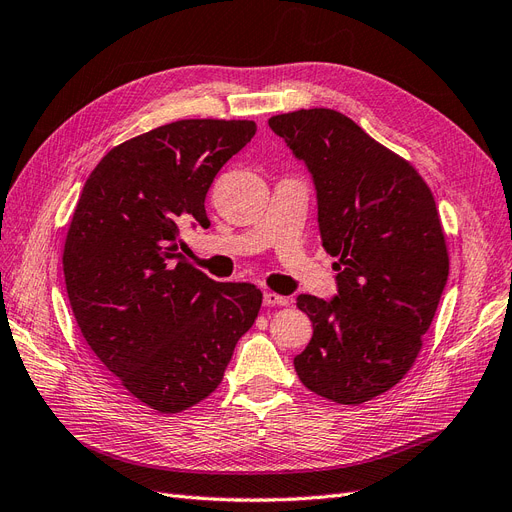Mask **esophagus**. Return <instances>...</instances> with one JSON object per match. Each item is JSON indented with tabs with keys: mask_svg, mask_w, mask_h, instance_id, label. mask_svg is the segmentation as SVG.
Instances as JSON below:
<instances>
[{
	"mask_svg": "<svg viewBox=\"0 0 512 512\" xmlns=\"http://www.w3.org/2000/svg\"><path fill=\"white\" fill-rule=\"evenodd\" d=\"M262 303H265L267 307H273V305H288V297H282V294L265 290V294H262Z\"/></svg>",
	"mask_w": 512,
	"mask_h": 512,
	"instance_id": "34e87169",
	"label": "esophagus"
}]
</instances>
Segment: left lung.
<instances>
[{
    "label": "left lung",
    "instance_id": "left-lung-1",
    "mask_svg": "<svg viewBox=\"0 0 512 512\" xmlns=\"http://www.w3.org/2000/svg\"><path fill=\"white\" fill-rule=\"evenodd\" d=\"M269 126L312 173L322 247L339 258L333 301L297 299L314 335L294 369L316 395L359 406L408 374L436 316L448 277L436 200L406 158L331 108Z\"/></svg>",
    "mask_w": 512,
    "mask_h": 512
}]
</instances>
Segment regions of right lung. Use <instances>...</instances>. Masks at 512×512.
<instances>
[{"instance_id":"right-lung-1","label":"right lung","mask_w":512,"mask_h":512,"mask_svg":"<svg viewBox=\"0 0 512 512\" xmlns=\"http://www.w3.org/2000/svg\"><path fill=\"white\" fill-rule=\"evenodd\" d=\"M256 134L247 119H181L113 147L91 170L64 243L72 314L132 397L160 414L218 389L262 292L213 282L179 250L209 226L220 168Z\"/></svg>"}]
</instances>
